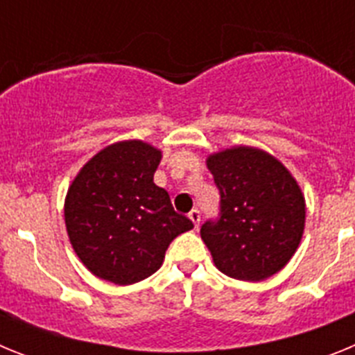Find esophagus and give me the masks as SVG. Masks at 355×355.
<instances>
[{"instance_id":"esophagus-1","label":"esophagus","mask_w":355,"mask_h":355,"mask_svg":"<svg viewBox=\"0 0 355 355\" xmlns=\"http://www.w3.org/2000/svg\"><path fill=\"white\" fill-rule=\"evenodd\" d=\"M188 216H190V220L193 222V225H196V227H199V224H200V211H199V209L193 208L192 211L188 213Z\"/></svg>"}]
</instances>
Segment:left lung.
I'll return each instance as SVG.
<instances>
[{
    "label": "left lung",
    "instance_id": "obj_1",
    "mask_svg": "<svg viewBox=\"0 0 355 355\" xmlns=\"http://www.w3.org/2000/svg\"><path fill=\"white\" fill-rule=\"evenodd\" d=\"M220 205L200 227L216 268L240 281H263L290 261L300 243L306 205L297 181L274 156L233 147L209 156Z\"/></svg>",
    "mask_w": 355,
    "mask_h": 355
}]
</instances>
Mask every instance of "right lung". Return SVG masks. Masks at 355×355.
Here are the masks:
<instances>
[{
  "label": "right lung",
  "instance_id": "obj_1",
  "mask_svg": "<svg viewBox=\"0 0 355 355\" xmlns=\"http://www.w3.org/2000/svg\"><path fill=\"white\" fill-rule=\"evenodd\" d=\"M162 153L140 140L108 146L72 181L65 225L78 258L97 277L133 284L155 274L178 234L192 229L153 178Z\"/></svg>",
  "mask_w": 355,
  "mask_h": 355
}]
</instances>
